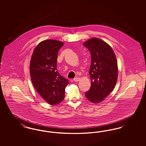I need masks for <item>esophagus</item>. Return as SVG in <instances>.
I'll return each instance as SVG.
<instances>
[{
    "label": "esophagus",
    "instance_id": "obj_1",
    "mask_svg": "<svg viewBox=\"0 0 146 146\" xmlns=\"http://www.w3.org/2000/svg\"><path fill=\"white\" fill-rule=\"evenodd\" d=\"M80 78H74L73 79V80L74 81V82H78V81H79L80 80Z\"/></svg>",
    "mask_w": 146,
    "mask_h": 146
}]
</instances>
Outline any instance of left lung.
Returning a JSON list of instances; mask_svg holds the SVG:
<instances>
[{
    "mask_svg": "<svg viewBox=\"0 0 146 146\" xmlns=\"http://www.w3.org/2000/svg\"><path fill=\"white\" fill-rule=\"evenodd\" d=\"M83 45L89 50L91 58L89 70L91 85L85 94L90 102L97 104L111 92L116 84L117 61L111 47L100 39H90Z\"/></svg>",
    "mask_w": 146,
    "mask_h": 146,
    "instance_id": "8db88e82",
    "label": "left lung"
}]
</instances>
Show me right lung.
<instances>
[{"mask_svg":"<svg viewBox=\"0 0 146 146\" xmlns=\"http://www.w3.org/2000/svg\"><path fill=\"white\" fill-rule=\"evenodd\" d=\"M63 42L46 40L35 48L30 62L29 71L35 90L44 100L51 105L60 104L64 97L68 79L57 71V58Z\"/></svg>","mask_w":146,"mask_h":146,"instance_id":"obj_1","label":"right lung"}]
</instances>
